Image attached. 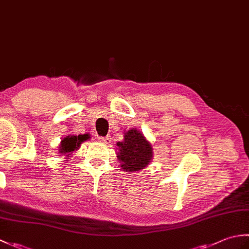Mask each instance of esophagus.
<instances>
[{
	"label": "esophagus",
	"instance_id": "1",
	"mask_svg": "<svg viewBox=\"0 0 249 249\" xmlns=\"http://www.w3.org/2000/svg\"><path fill=\"white\" fill-rule=\"evenodd\" d=\"M98 140L100 142H103V143H106V144H109L111 142L110 137H98Z\"/></svg>",
	"mask_w": 249,
	"mask_h": 249
}]
</instances>
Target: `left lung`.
<instances>
[{
  "mask_svg": "<svg viewBox=\"0 0 249 249\" xmlns=\"http://www.w3.org/2000/svg\"><path fill=\"white\" fill-rule=\"evenodd\" d=\"M118 158L126 171L136 172L147 166L152 160V145L137 129L125 133L124 141L118 142Z\"/></svg>",
  "mask_w": 249,
  "mask_h": 249,
  "instance_id": "1",
  "label": "left lung"
}]
</instances>
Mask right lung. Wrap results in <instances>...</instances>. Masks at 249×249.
I'll use <instances>...</instances> for the list:
<instances>
[{
	"label": "right lung",
	"instance_id": "obj_1",
	"mask_svg": "<svg viewBox=\"0 0 249 249\" xmlns=\"http://www.w3.org/2000/svg\"><path fill=\"white\" fill-rule=\"evenodd\" d=\"M89 137V136L88 134L79 136H67L66 138L62 140L59 152L62 153V154L70 155L71 153H72L75 150H78V147L80 146L81 142H83L84 140H88Z\"/></svg>",
	"mask_w": 249,
	"mask_h": 249
}]
</instances>
